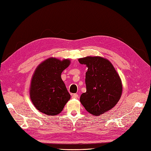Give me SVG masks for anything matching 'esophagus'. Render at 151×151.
I'll return each mask as SVG.
<instances>
[{
    "label": "esophagus",
    "instance_id": "esophagus-1",
    "mask_svg": "<svg viewBox=\"0 0 151 151\" xmlns=\"http://www.w3.org/2000/svg\"><path fill=\"white\" fill-rule=\"evenodd\" d=\"M72 98L73 99H78V95L75 93V94H73L72 95Z\"/></svg>",
    "mask_w": 151,
    "mask_h": 151
}]
</instances>
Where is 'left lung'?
<instances>
[{"instance_id":"obj_1","label":"left lung","mask_w":151,"mask_h":151,"mask_svg":"<svg viewBox=\"0 0 151 151\" xmlns=\"http://www.w3.org/2000/svg\"><path fill=\"white\" fill-rule=\"evenodd\" d=\"M78 62L88 67L86 73V92L80 101L93 115H101L113 108L123 91L121 80L108 60L100 56H87Z\"/></svg>"}]
</instances>
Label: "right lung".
<instances>
[{"label":"right lung","instance_id":"1","mask_svg":"<svg viewBox=\"0 0 151 151\" xmlns=\"http://www.w3.org/2000/svg\"><path fill=\"white\" fill-rule=\"evenodd\" d=\"M70 60L49 58L35 70L31 80L30 97L37 110L48 115L59 114L70 99L61 74Z\"/></svg>","mask_w":151,"mask_h":151}]
</instances>
